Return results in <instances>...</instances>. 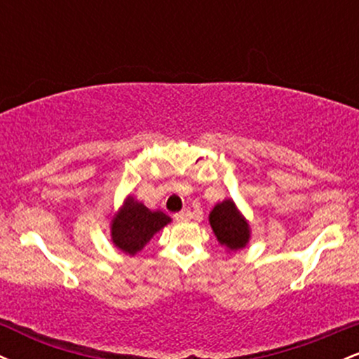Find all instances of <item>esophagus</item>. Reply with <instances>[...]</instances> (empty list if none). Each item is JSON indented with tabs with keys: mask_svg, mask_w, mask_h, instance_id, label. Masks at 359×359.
Listing matches in <instances>:
<instances>
[{
	"mask_svg": "<svg viewBox=\"0 0 359 359\" xmlns=\"http://www.w3.org/2000/svg\"><path fill=\"white\" fill-rule=\"evenodd\" d=\"M191 216H192L191 209H182V211L175 214V219L177 221H187V219H191Z\"/></svg>",
	"mask_w": 359,
	"mask_h": 359,
	"instance_id": "34e87169",
	"label": "esophagus"
}]
</instances>
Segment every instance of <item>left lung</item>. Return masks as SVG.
Listing matches in <instances>:
<instances>
[{
	"label": "left lung",
	"instance_id": "1",
	"mask_svg": "<svg viewBox=\"0 0 359 359\" xmlns=\"http://www.w3.org/2000/svg\"><path fill=\"white\" fill-rule=\"evenodd\" d=\"M209 224L216 240L228 251L243 250L250 243V222L233 199H224L214 205L209 212Z\"/></svg>",
	"mask_w": 359,
	"mask_h": 359
}]
</instances>
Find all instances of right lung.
Returning <instances> with one entry per match:
<instances>
[{"label": "right lung", "mask_w": 359, "mask_h": 359, "mask_svg": "<svg viewBox=\"0 0 359 359\" xmlns=\"http://www.w3.org/2000/svg\"><path fill=\"white\" fill-rule=\"evenodd\" d=\"M168 222H172L170 216L162 211H151L133 196H128L111 217V241L119 251L135 257Z\"/></svg>", "instance_id": "obj_1"}]
</instances>
